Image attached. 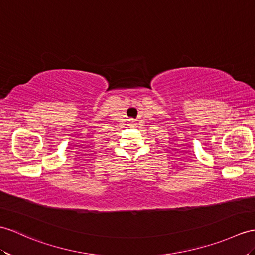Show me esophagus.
Here are the masks:
<instances>
[{"instance_id":"1","label":"esophagus","mask_w":255,"mask_h":255,"mask_svg":"<svg viewBox=\"0 0 255 255\" xmlns=\"http://www.w3.org/2000/svg\"><path fill=\"white\" fill-rule=\"evenodd\" d=\"M130 121H131V122H130V124H134V123L132 122V120H130Z\"/></svg>"}]
</instances>
